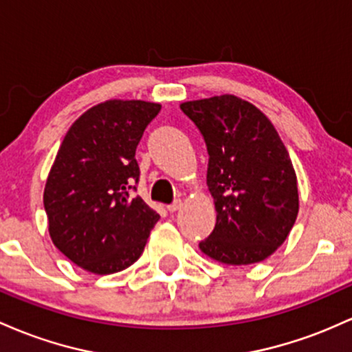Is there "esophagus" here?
<instances>
[{
	"mask_svg": "<svg viewBox=\"0 0 352 352\" xmlns=\"http://www.w3.org/2000/svg\"><path fill=\"white\" fill-rule=\"evenodd\" d=\"M181 206H183V201L175 199L171 204H168V211L175 212V211H177V209H181Z\"/></svg>",
	"mask_w": 352,
	"mask_h": 352,
	"instance_id": "34e87169",
	"label": "esophagus"
}]
</instances>
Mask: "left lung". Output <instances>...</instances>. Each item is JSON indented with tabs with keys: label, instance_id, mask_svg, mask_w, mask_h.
Segmentation results:
<instances>
[{
	"label": "left lung",
	"instance_id": "8db88e82",
	"mask_svg": "<svg viewBox=\"0 0 352 352\" xmlns=\"http://www.w3.org/2000/svg\"><path fill=\"white\" fill-rule=\"evenodd\" d=\"M181 109L208 148V188L216 226L199 248L224 264H252L284 243L299 197L289 153L271 121L231 94L188 101Z\"/></svg>",
	"mask_w": 352,
	"mask_h": 352
}]
</instances>
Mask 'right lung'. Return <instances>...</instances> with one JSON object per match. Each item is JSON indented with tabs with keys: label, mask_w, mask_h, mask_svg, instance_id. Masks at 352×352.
Returning a JSON list of instances; mask_svg holds the SVG:
<instances>
[{
	"label": "right lung",
	"mask_w": 352,
	"mask_h": 352,
	"mask_svg": "<svg viewBox=\"0 0 352 352\" xmlns=\"http://www.w3.org/2000/svg\"><path fill=\"white\" fill-rule=\"evenodd\" d=\"M161 106L111 100L81 114L66 133L45 188L54 246L82 270L113 274L143 254L160 219L140 196L134 155Z\"/></svg>",
	"instance_id": "add662e5"
}]
</instances>
